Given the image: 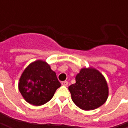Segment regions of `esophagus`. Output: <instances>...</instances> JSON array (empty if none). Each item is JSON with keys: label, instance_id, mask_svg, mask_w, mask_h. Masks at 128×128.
<instances>
[{"label": "esophagus", "instance_id": "esophagus-1", "mask_svg": "<svg viewBox=\"0 0 128 128\" xmlns=\"http://www.w3.org/2000/svg\"><path fill=\"white\" fill-rule=\"evenodd\" d=\"M68 82H66V81H64V82H62V86H68Z\"/></svg>", "mask_w": 128, "mask_h": 128}]
</instances>
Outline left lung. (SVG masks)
<instances>
[{
	"label": "left lung",
	"mask_w": 128,
	"mask_h": 128,
	"mask_svg": "<svg viewBox=\"0 0 128 128\" xmlns=\"http://www.w3.org/2000/svg\"><path fill=\"white\" fill-rule=\"evenodd\" d=\"M76 82L68 87L72 102L84 110H94L104 104L108 96L106 81L94 68H82L76 75Z\"/></svg>",
	"instance_id": "left-lung-1"
}]
</instances>
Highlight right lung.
<instances>
[{
    "instance_id": "right-lung-1",
    "label": "right lung",
    "mask_w": 128,
    "mask_h": 128,
    "mask_svg": "<svg viewBox=\"0 0 128 128\" xmlns=\"http://www.w3.org/2000/svg\"><path fill=\"white\" fill-rule=\"evenodd\" d=\"M61 84L50 66L42 60L30 64L21 75L18 88L30 104L41 106L50 101Z\"/></svg>"
}]
</instances>
